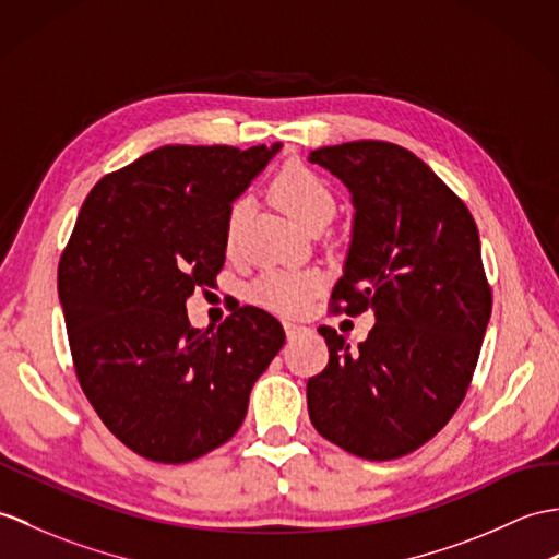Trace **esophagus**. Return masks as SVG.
I'll list each match as a JSON object with an SVG mask.
<instances>
[{
    "instance_id": "obj_1",
    "label": "esophagus",
    "mask_w": 559,
    "mask_h": 559,
    "mask_svg": "<svg viewBox=\"0 0 559 559\" xmlns=\"http://www.w3.org/2000/svg\"><path fill=\"white\" fill-rule=\"evenodd\" d=\"M283 329H285V335H288V338H295L297 333L305 331V326H300V323H293V321H285Z\"/></svg>"
}]
</instances>
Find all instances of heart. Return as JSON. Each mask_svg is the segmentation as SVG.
<instances>
[{"label":"heart","instance_id":"1","mask_svg":"<svg viewBox=\"0 0 559 559\" xmlns=\"http://www.w3.org/2000/svg\"><path fill=\"white\" fill-rule=\"evenodd\" d=\"M271 198L288 214L295 224L302 228L311 226L319 218H331L335 214V198L331 188L311 171L309 166L290 162L285 164L281 171L271 178L269 186ZM245 210L248 204L245 200H236L228 206L226 214V242L233 245L236 240ZM323 278L317 271L309 269H269L259 276L252 288L250 297L252 302L262 305L278 314H300L314 300L321 290Z\"/></svg>","mask_w":559,"mask_h":559}]
</instances>
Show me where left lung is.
<instances>
[{
    "label": "left lung",
    "instance_id": "obj_1",
    "mask_svg": "<svg viewBox=\"0 0 559 559\" xmlns=\"http://www.w3.org/2000/svg\"><path fill=\"white\" fill-rule=\"evenodd\" d=\"M353 192L355 226L335 311L376 323L353 347L331 326L329 367L307 381L317 431L383 462L428 443L472 383L492 295L466 204L417 154L383 140L309 152Z\"/></svg>",
    "mask_w": 559,
    "mask_h": 559
}]
</instances>
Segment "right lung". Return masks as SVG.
<instances>
[{
	"label": "right lung",
	"mask_w": 559,
	"mask_h": 559,
	"mask_svg": "<svg viewBox=\"0 0 559 559\" xmlns=\"http://www.w3.org/2000/svg\"><path fill=\"white\" fill-rule=\"evenodd\" d=\"M281 145H166L90 190L59 259L78 383L140 457L192 462L224 445L285 343L264 309L192 329L186 300L226 262V214Z\"/></svg>",
	"instance_id": "right-lung-1"
}]
</instances>
